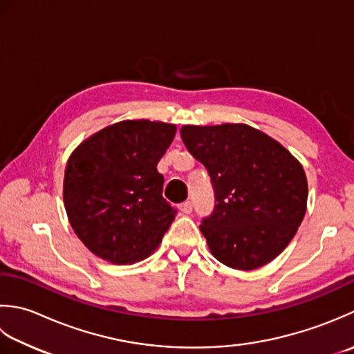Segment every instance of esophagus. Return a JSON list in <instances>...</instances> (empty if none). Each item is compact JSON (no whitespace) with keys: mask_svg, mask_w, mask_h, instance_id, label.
<instances>
[{"mask_svg":"<svg viewBox=\"0 0 354 354\" xmlns=\"http://www.w3.org/2000/svg\"><path fill=\"white\" fill-rule=\"evenodd\" d=\"M180 212L185 214V215L191 214L192 212V203H191V201H185V203L180 205Z\"/></svg>","mask_w":354,"mask_h":354,"instance_id":"obj_1","label":"esophagus"}]
</instances>
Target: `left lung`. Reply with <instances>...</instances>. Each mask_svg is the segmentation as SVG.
<instances>
[{
  "mask_svg": "<svg viewBox=\"0 0 354 354\" xmlns=\"http://www.w3.org/2000/svg\"><path fill=\"white\" fill-rule=\"evenodd\" d=\"M180 134L211 176L215 206L200 230L212 255L238 270L270 263L304 218L302 165L279 142L244 124L185 125Z\"/></svg>",
  "mask_w": 354,
  "mask_h": 354,
  "instance_id": "1",
  "label": "left lung"
}]
</instances>
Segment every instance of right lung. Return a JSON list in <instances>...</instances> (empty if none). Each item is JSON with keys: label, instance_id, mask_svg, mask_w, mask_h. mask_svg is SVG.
<instances>
[{"label": "right lung", "instance_id": "1", "mask_svg": "<svg viewBox=\"0 0 354 354\" xmlns=\"http://www.w3.org/2000/svg\"><path fill=\"white\" fill-rule=\"evenodd\" d=\"M172 124L124 120L100 129L71 153L64 205L75 234L113 264H133L162 243L177 211L163 198L157 163L174 140Z\"/></svg>", "mask_w": 354, "mask_h": 354}]
</instances>
